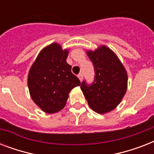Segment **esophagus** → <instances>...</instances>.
<instances>
[{
	"label": "esophagus",
	"instance_id": "esophagus-1",
	"mask_svg": "<svg viewBox=\"0 0 154 154\" xmlns=\"http://www.w3.org/2000/svg\"><path fill=\"white\" fill-rule=\"evenodd\" d=\"M78 78H79V80L82 82V79H83V74L82 73H80V74H78Z\"/></svg>",
	"mask_w": 154,
	"mask_h": 154
}]
</instances>
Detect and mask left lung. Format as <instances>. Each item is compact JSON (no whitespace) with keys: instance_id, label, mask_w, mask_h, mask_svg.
I'll return each mask as SVG.
<instances>
[{"instance_id":"obj_1","label":"left lung","mask_w":154,"mask_h":154,"mask_svg":"<svg viewBox=\"0 0 154 154\" xmlns=\"http://www.w3.org/2000/svg\"><path fill=\"white\" fill-rule=\"evenodd\" d=\"M95 70L91 85L83 82L81 85L89 107L98 113H107L119 105L126 93L128 75L116 53L105 45L87 50Z\"/></svg>"}]
</instances>
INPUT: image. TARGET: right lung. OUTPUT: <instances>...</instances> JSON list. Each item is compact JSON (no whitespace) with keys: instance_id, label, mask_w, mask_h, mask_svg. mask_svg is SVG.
Masks as SVG:
<instances>
[{"instance_id":"right-lung-1","label":"right lung","mask_w":154,"mask_h":154,"mask_svg":"<svg viewBox=\"0 0 154 154\" xmlns=\"http://www.w3.org/2000/svg\"><path fill=\"white\" fill-rule=\"evenodd\" d=\"M69 49L52 43L42 49L30 67L28 87L31 98L47 113H55L66 105L69 94L81 85L66 62Z\"/></svg>"}]
</instances>
